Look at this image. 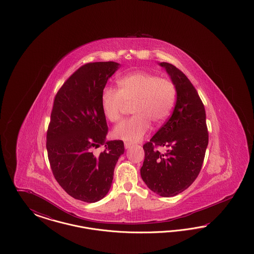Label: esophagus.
Here are the masks:
<instances>
[{
    "mask_svg": "<svg viewBox=\"0 0 254 254\" xmlns=\"http://www.w3.org/2000/svg\"><path fill=\"white\" fill-rule=\"evenodd\" d=\"M131 144L130 143H125V148L126 149H128V148H130L131 147Z\"/></svg>",
    "mask_w": 254,
    "mask_h": 254,
    "instance_id": "obj_1",
    "label": "esophagus"
}]
</instances>
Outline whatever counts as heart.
<instances>
[{
	"label": "heart",
	"mask_w": 254,
	"mask_h": 254,
	"mask_svg": "<svg viewBox=\"0 0 254 254\" xmlns=\"http://www.w3.org/2000/svg\"><path fill=\"white\" fill-rule=\"evenodd\" d=\"M117 85L118 90L106 87L102 92L104 116L112 123L119 121L127 105H133L135 115L114 127V138L127 143L139 142L148 132L150 123L160 125L169 118L176 97L175 85L169 79L135 72L120 78Z\"/></svg>",
	"instance_id": "b5f03b06"
}]
</instances>
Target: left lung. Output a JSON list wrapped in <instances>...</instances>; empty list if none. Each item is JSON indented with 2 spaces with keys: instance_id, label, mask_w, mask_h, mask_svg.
<instances>
[{
  "instance_id": "1",
  "label": "left lung",
  "mask_w": 254,
  "mask_h": 254,
  "mask_svg": "<svg viewBox=\"0 0 254 254\" xmlns=\"http://www.w3.org/2000/svg\"><path fill=\"white\" fill-rule=\"evenodd\" d=\"M176 88V103L165 125L144 145L141 177L153 192L172 197L187 190L197 178L208 144L205 107L193 85L176 66L159 63ZM164 146L161 154L155 149Z\"/></svg>"
}]
</instances>
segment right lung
Masks as SVG:
<instances>
[{"label": "right lung", "mask_w": 254, "mask_h": 254, "mask_svg": "<svg viewBox=\"0 0 254 254\" xmlns=\"http://www.w3.org/2000/svg\"><path fill=\"white\" fill-rule=\"evenodd\" d=\"M119 67L115 62L84 64L54 99L47 133L49 164L64 190L86 203L108 194L116 163L125 152L121 140H106L109 127L101 107L102 92ZM103 144L105 150L95 155L94 149Z\"/></svg>", "instance_id": "obj_1"}]
</instances>
